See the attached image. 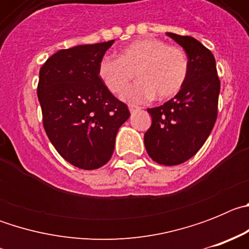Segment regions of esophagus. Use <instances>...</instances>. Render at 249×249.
Returning a JSON list of instances; mask_svg holds the SVG:
<instances>
[{"label": "esophagus", "mask_w": 249, "mask_h": 249, "mask_svg": "<svg viewBox=\"0 0 249 249\" xmlns=\"http://www.w3.org/2000/svg\"><path fill=\"white\" fill-rule=\"evenodd\" d=\"M140 109H141V107H140V106L129 105V112H131V113H135V112L140 111Z\"/></svg>", "instance_id": "34e87169"}]
</instances>
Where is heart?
Returning <instances> with one entry per match:
<instances>
[{
  "label": "heart",
  "instance_id": "obj_1",
  "mask_svg": "<svg viewBox=\"0 0 249 249\" xmlns=\"http://www.w3.org/2000/svg\"><path fill=\"white\" fill-rule=\"evenodd\" d=\"M137 76L138 81L122 94L128 102H143L156 96L163 101L181 91L188 76V58L179 47L157 38L138 39L124 46L117 58L106 57L98 77L106 89L120 94Z\"/></svg>",
  "mask_w": 249,
  "mask_h": 249
}]
</instances>
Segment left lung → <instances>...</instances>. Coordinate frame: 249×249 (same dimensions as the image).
Here are the masks:
<instances>
[{
	"mask_svg": "<svg viewBox=\"0 0 249 249\" xmlns=\"http://www.w3.org/2000/svg\"><path fill=\"white\" fill-rule=\"evenodd\" d=\"M183 47L188 76L181 91L160 107L148 108L152 124L144 146L152 160L163 166L181 164L199 151L217 120L221 82L210 50L191 36L167 32Z\"/></svg>",
	"mask_w": 249,
	"mask_h": 249,
	"instance_id": "8db88e82",
	"label": "left lung"
}]
</instances>
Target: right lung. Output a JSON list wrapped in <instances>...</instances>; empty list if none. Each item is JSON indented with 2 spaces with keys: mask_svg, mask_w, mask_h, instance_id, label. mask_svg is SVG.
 <instances>
[{
  "mask_svg": "<svg viewBox=\"0 0 249 249\" xmlns=\"http://www.w3.org/2000/svg\"><path fill=\"white\" fill-rule=\"evenodd\" d=\"M108 42L61 50L39 70L37 96L43 127L59 155L74 167L96 169L112 157L128 107L106 89L98 66Z\"/></svg>",
  "mask_w": 249,
  "mask_h": 249,
  "instance_id": "right-lung-1",
  "label": "right lung"
}]
</instances>
